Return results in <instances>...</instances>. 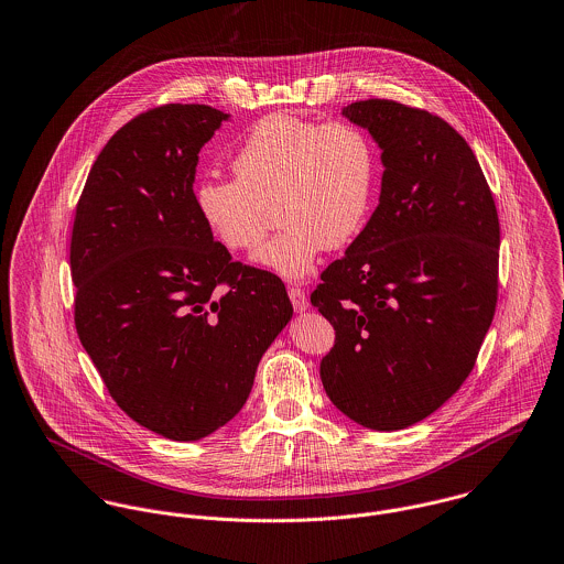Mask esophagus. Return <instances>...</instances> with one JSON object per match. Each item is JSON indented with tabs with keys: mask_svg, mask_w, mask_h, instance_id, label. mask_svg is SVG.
Returning <instances> with one entry per match:
<instances>
[{
	"mask_svg": "<svg viewBox=\"0 0 564 564\" xmlns=\"http://www.w3.org/2000/svg\"><path fill=\"white\" fill-rule=\"evenodd\" d=\"M289 297H291V304H293V307H295L297 312L307 310V297L306 293H304V289L291 286V289H289Z\"/></svg>",
	"mask_w": 564,
	"mask_h": 564,
	"instance_id": "34e87169",
	"label": "esophagus"
}]
</instances>
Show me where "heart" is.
Instances as JSON below:
<instances>
[{"label":"heart","mask_w":564,"mask_h":564,"mask_svg":"<svg viewBox=\"0 0 564 564\" xmlns=\"http://www.w3.org/2000/svg\"><path fill=\"white\" fill-rule=\"evenodd\" d=\"M237 178H205L196 206L210 232L232 252L262 241L271 208L280 232L257 252L258 264L302 280L325 248L351 243L377 192V151L354 122H314L295 113L258 120L232 161Z\"/></svg>","instance_id":"obj_1"}]
</instances>
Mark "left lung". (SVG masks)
I'll return each mask as SVG.
<instances>
[{
    "label": "left lung",
    "instance_id": "1",
    "mask_svg": "<svg viewBox=\"0 0 564 564\" xmlns=\"http://www.w3.org/2000/svg\"><path fill=\"white\" fill-rule=\"evenodd\" d=\"M383 161L366 228L310 302L334 325L321 359L329 401L375 431L442 408L471 372L498 302L500 221L462 135L440 116L390 99L347 105Z\"/></svg>",
    "mask_w": 564,
    "mask_h": 564
}]
</instances>
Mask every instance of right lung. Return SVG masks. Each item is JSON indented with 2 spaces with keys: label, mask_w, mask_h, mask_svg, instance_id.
Masks as SVG:
<instances>
[{
  "label": "right lung",
  "mask_w": 564,
  "mask_h": 564,
  "mask_svg": "<svg viewBox=\"0 0 564 564\" xmlns=\"http://www.w3.org/2000/svg\"><path fill=\"white\" fill-rule=\"evenodd\" d=\"M228 113L153 107L105 144L79 196L75 327L116 405L176 442L246 405L267 347L291 321L284 282L232 260L198 213V153Z\"/></svg>",
  "instance_id": "obj_1"
}]
</instances>
